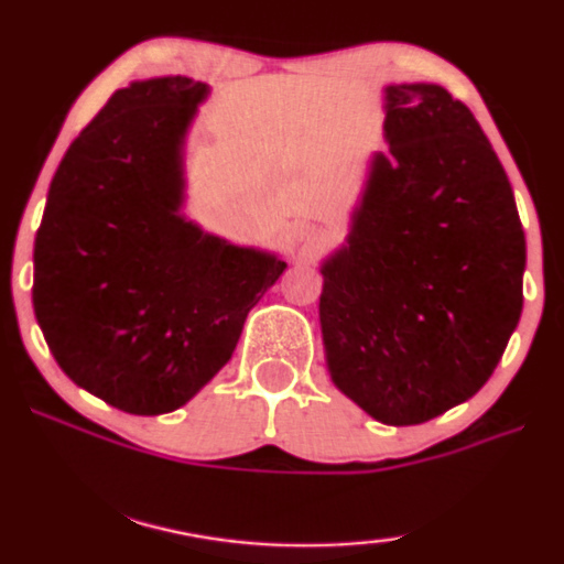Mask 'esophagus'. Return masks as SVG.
I'll return each mask as SVG.
<instances>
[{"label":"esophagus","mask_w":564,"mask_h":564,"mask_svg":"<svg viewBox=\"0 0 564 564\" xmlns=\"http://www.w3.org/2000/svg\"><path fill=\"white\" fill-rule=\"evenodd\" d=\"M303 240H305V246H316L318 240H321V230L318 228H311V225H308V228L303 230Z\"/></svg>","instance_id":"1"}]
</instances>
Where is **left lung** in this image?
I'll return each instance as SVG.
<instances>
[{
  "label": "left lung",
  "mask_w": 564,
  "mask_h": 564,
  "mask_svg": "<svg viewBox=\"0 0 564 564\" xmlns=\"http://www.w3.org/2000/svg\"><path fill=\"white\" fill-rule=\"evenodd\" d=\"M347 246L321 267L336 389L383 425H422L492 376L523 308L525 238L479 121L441 85L386 87Z\"/></svg>",
  "instance_id": "obj_1"
}]
</instances>
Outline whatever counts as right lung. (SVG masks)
Wrapping results in <instances>:
<instances>
[{
	"label": "right lung",
	"mask_w": 564,
	"mask_h": 564,
	"mask_svg": "<svg viewBox=\"0 0 564 564\" xmlns=\"http://www.w3.org/2000/svg\"><path fill=\"white\" fill-rule=\"evenodd\" d=\"M209 87L155 77L116 90L51 181L33 248V311L79 389L129 414L184 406L230 360L284 261L178 215L181 148Z\"/></svg>",
	"instance_id": "add662e5"
}]
</instances>
